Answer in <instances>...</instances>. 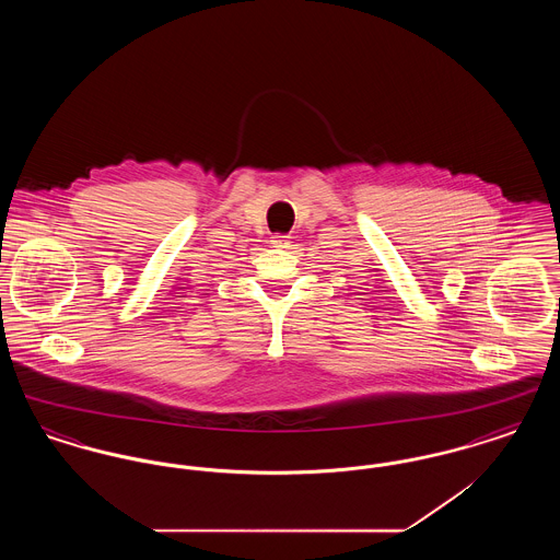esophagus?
<instances>
[{"mask_svg":"<svg viewBox=\"0 0 560 560\" xmlns=\"http://www.w3.org/2000/svg\"><path fill=\"white\" fill-rule=\"evenodd\" d=\"M270 243H272V247L285 249V247H290V243H292V237H290V235H275V237H270Z\"/></svg>","mask_w":560,"mask_h":560,"instance_id":"34e87169","label":"esophagus"}]
</instances>
